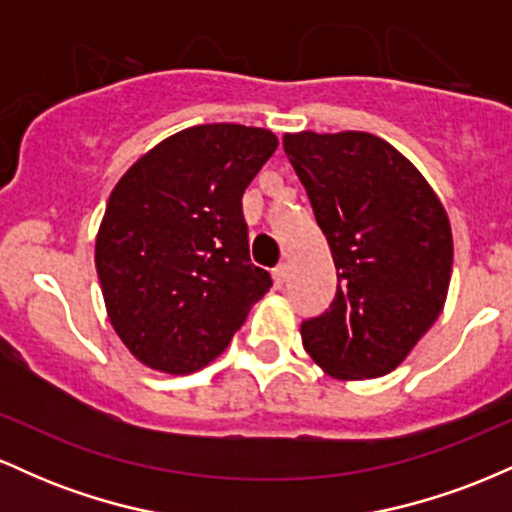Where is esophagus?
<instances>
[{
  "mask_svg": "<svg viewBox=\"0 0 512 512\" xmlns=\"http://www.w3.org/2000/svg\"><path fill=\"white\" fill-rule=\"evenodd\" d=\"M272 276H274V284H284L286 281V276H289V264L286 262H281V264H276V267L272 269Z\"/></svg>",
  "mask_w": 512,
  "mask_h": 512,
  "instance_id": "34e87169",
  "label": "esophagus"
}]
</instances>
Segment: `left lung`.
<instances>
[{
    "label": "left lung",
    "mask_w": 512,
    "mask_h": 512,
    "mask_svg": "<svg viewBox=\"0 0 512 512\" xmlns=\"http://www.w3.org/2000/svg\"><path fill=\"white\" fill-rule=\"evenodd\" d=\"M284 151L337 269L330 308L301 325L305 351L332 378H380L443 310L448 214L424 175L375 134H286Z\"/></svg>",
    "instance_id": "8db88e82"
}]
</instances>
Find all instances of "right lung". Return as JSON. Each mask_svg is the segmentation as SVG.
Here are the masks:
<instances>
[{
    "instance_id": "obj_1",
    "label": "right lung",
    "mask_w": 512,
    "mask_h": 512,
    "mask_svg": "<svg viewBox=\"0 0 512 512\" xmlns=\"http://www.w3.org/2000/svg\"><path fill=\"white\" fill-rule=\"evenodd\" d=\"M269 129L197 125L122 175L96 238V269L117 337L144 366L204 368L272 286L250 262L243 192L276 151Z\"/></svg>"
}]
</instances>
